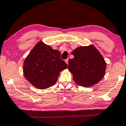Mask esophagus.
Listing matches in <instances>:
<instances>
[{"instance_id": "obj_1", "label": "esophagus", "mask_w": 126, "mask_h": 126, "mask_svg": "<svg viewBox=\"0 0 126 126\" xmlns=\"http://www.w3.org/2000/svg\"><path fill=\"white\" fill-rule=\"evenodd\" d=\"M68 60H68V59H66V60H65V62L66 63L67 65H68Z\"/></svg>"}]
</instances>
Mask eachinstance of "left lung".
<instances>
[{"instance_id":"1","label":"left lung","mask_w":126,"mask_h":126,"mask_svg":"<svg viewBox=\"0 0 126 126\" xmlns=\"http://www.w3.org/2000/svg\"><path fill=\"white\" fill-rule=\"evenodd\" d=\"M71 54L74 58L69 60L68 69L77 85L89 88L103 79L106 63L94 45L78 47Z\"/></svg>"}]
</instances>
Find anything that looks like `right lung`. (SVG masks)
Returning a JSON list of instances; mask_svg holds the SVG:
<instances>
[{"label": "right lung", "instance_id": "1", "mask_svg": "<svg viewBox=\"0 0 126 126\" xmlns=\"http://www.w3.org/2000/svg\"><path fill=\"white\" fill-rule=\"evenodd\" d=\"M58 50L40 41L28 54L23 63L24 77L35 88L45 89L56 83L61 71L68 65L60 58Z\"/></svg>", "mask_w": 126, "mask_h": 126}]
</instances>
